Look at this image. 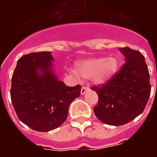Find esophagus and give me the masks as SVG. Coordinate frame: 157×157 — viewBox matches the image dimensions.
<instances>
[{"label":"esophagus","instance_id":"obj_1","mask_svg":"<svg viewBox=\"0 0 157 157\" xmlns=\"http://www.w3.org/2000/svg\"><path fill=\"white\" fill-rule=\"evenodd\" d=\"M89 90H90V88H89L88 86H82V90H81V94L84 95V94H86V91H88Z\"/></svg>","mask_w":157,"mask_h":157}]
</instances>
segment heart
Segmentation results:
<instances>
[{"mask_svg": "<svg viewBox=\"0 0 157 157\" xmlns=\"http://www.w3.org/2000/svg\"><path fill=\"white\" fill-rule=\"evenodd\" d=\"M119 68V60L116 56L95 57L77 63L78 74L86 78H91L97 85H104L110 81Z\"/></svg>", "mask_w": 157, "mask_h": 157, "instance_id": "obj_1", "label": "heart"}]
</instances>
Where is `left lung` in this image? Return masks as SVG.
<instances>
[{"label": "left lung", "instance_id": "8db88e82", "mask_svg": "<svg viewBox=\"0 0 157 157\" xmlns=\"http://www.w3.org/2000/svg\"><path fill=\"white\" fill-rule=\"evenodd\" d=\"M125 63L112 79L92 90L98 96L94 108L95 116L102 123L124 125L143 112L151 92L149 72L145 57L129 47L120 48Z\"/></svg>", "mask_w": 157, "mask_h": 157}]
</instances>
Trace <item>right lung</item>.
Returning a JSON list of instances; mask_svg holds the SVG:
<instances>
[{
  "mask_svg": "<svg viewBox=\"0 0 157 157\" xmlns=\"http://www.w3.org/2000/svg\"><path fill=\"white\" fill-rule=\"evenodd\" d=\"M50 52H31L19 58L10 94L19 120L32 130L47 132L66 120L71 103L82 86H67L54 73Z\"/></svg>",
  "mask_w": 157,
  "mask_h": 157,
  "instance_id": "obj_1",
  "label": "right lung"
}]
</instances>
